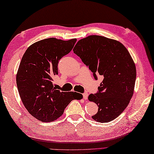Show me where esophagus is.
<instances>
[{"label":"esophagus","mask_w":154,"mask_h":154,"mask_svg":"<svg viewBox=\"0 0 154 154\" xmlns=\"http://www.w3.org/2000/svg\"><path fill=\"white\" fill-rule=\"evenodd\" d=\"M83 99L85 100H87V97H88V94L87 93H83Z\"/></svg>","instance_id":"1"}]
</instances>
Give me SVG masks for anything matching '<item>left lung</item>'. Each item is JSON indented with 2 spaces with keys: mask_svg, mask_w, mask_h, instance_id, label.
Segmentation results:
<instances>
[{
  "mask_svg": "<svg viewBox=\"0 0 154 154\" xmlns=\"http://www.w3.org/2000/svg\"><path fill=\"white\" fill-rule=\"evenodd\" d=\"M73 52L93 72L94 79L99 75L103 77L97 92L88 98L99 106L92 118L100 122L116 119L128 105L136 82L135 64L128 51L119 42L93 35L78 42Z\"/></svg>",
  "mask_w": 154,
  "mask_h": 154,
  "instance_id": "8db88e82",
  "label": "left lung"
}]
</instances>
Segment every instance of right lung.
Segmentation results:
<instances>
[{
    "instance_id": "obj_1",
    "label": "right lung",
    "mask_w": 154,
    "mask_h": 154,
    "mask_svg": "<svg viewBox=\"0 0 154 154\" xmlns=\"http://www.w3.org/2000/svg\"><path fill=\"white\" fill-rule=\"evenodd\" d=\"M76 42L77 39H44L30 45L22 58L16 75L20 97L30 114L42 122L57 119L72 100L82 97L76 92H61L53 85L59 61L69 53Z\"/></svg>"
}]
</instances>
